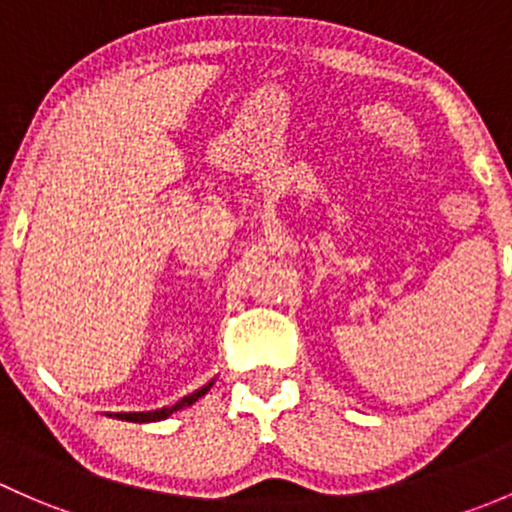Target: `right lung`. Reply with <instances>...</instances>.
<instances>
[{"mask_svg":"<svg viewBox=\"0 0 512 512\" xmlns=\"http://www.w3.org/2000/svg\"><path fill=\"white\" fill-rule=\"evenodd\" d=\"M210 386H213V381H210L208 386H203V389L193 391V394H190V396H185V399H180L178 404H173V406H165V409H158V411H146V414H116V418H126V421H136V423L163 421V418H168L170 414H173V411H180V409H185V406L195 404V401H198L200 396H205V394H208V389H210Z\"/></svg>","mask_w":512,"mask_h":512,"instance_id":"add662e5","label":"right lung"}]
</instances>
